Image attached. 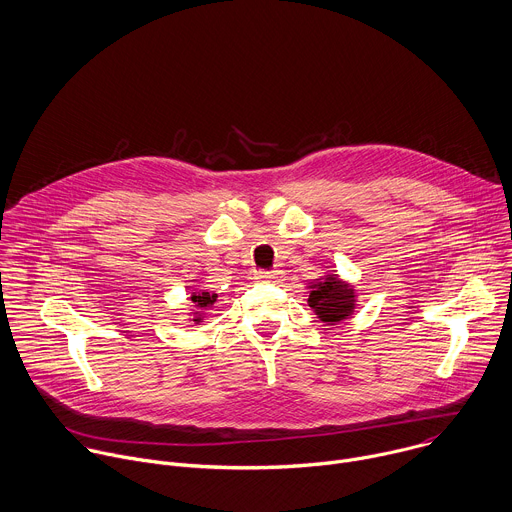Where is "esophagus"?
I'll return each mask as SVG.
<instances>
[{
    "label": "esophagus",
    "instance_id": "34e87169",
    "mask_svg": "<svg viewBox=\"0 0 512 512\" xmlns=\"http://www.w3.org/2000/svg\"><path fill=\"white\" fill-rule=\"evenodd\" d=\"M257 281H281L283 279V271L281 269H273V271H257L255 273Z\"/></svg>",
    "mask_w": 512,
    "mask_h": 512
}]
</instances>
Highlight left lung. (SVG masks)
<instances>
[{"label": "left lung", "mask_w": 512, "mask_h": 512, "mask_svg": "<svg viewBox=\"0 0 512 512\" xmlns=\"http://www.w3.org/2000/svg\"><path fill=\"white\" fill-rule=\"evenodd\" d=\"M307 303L311 309H315L321 321L337 323L354 311V291L329 275L311 285Z\"/></svg>", "instance_id": "obj_1"}]
</instances>
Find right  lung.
<instances>
[{
  "mask_svg": "<svg viewBox=\"0 0 512 512\" xmlns=\"http://www.w3.org/2000/svg\"><path fill=\"white\" fill-rule=\"evenodd\" d=\"M215 301H217V295H215V293H209V291H203V293L193 295V303L197 305V309H199V311H201V309H209V307H213V305H215ZM195 321H199V319H195Z\"/></svg>",
  "mask_w": 512,
  "mask_h": 512,
  "instance_id": "1",
  "label": "right lung"
}]
</instances>
